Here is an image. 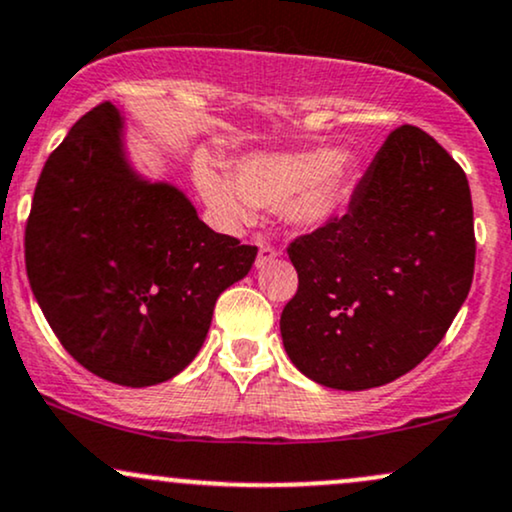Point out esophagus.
Wrapping results in <instances>:
<instances>
[{
    "instance_id": "esophagus-1",
    "label": "esophagus",
    "mask_w": 512,
    "mask_h": 512,
    "mask_svg": "<svg viewBox=\"0 0 512 512\" xmlns=\"http://www.w3.org/2000/svg\"><path fill=\"white\" fill-rule=\"evenodd\" d=\"M276 257H279V252H276L272 245H260V255H257V269H262V267H267L269 262H274Z\"/></svg>"
}]
</instances>
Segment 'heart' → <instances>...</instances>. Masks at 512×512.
Wrapping results in <instances>:
<instances>
[{"label": "heart", "mask_w": 512, "mask_h": 512, "mask_svg": "<svg viewBox=\"0 0 512 512\" xmlns=\"http://www.w3.org/2000/svg\"><path fill=\"white\" fill-rule=\"evenodd\" d=\"M355 166L331 147L305 152H252L238 159L233 176L209 159L195 166L202 197L226 229L255 219V207H281L283 219L300 231H315L336 217L348 200Z\"/></svg>", "instance_id": "obj_1"}]
</instances>
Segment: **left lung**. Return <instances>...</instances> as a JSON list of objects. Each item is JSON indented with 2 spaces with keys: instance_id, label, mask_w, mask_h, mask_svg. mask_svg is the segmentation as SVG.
<instances>
[{
  "instance_id": "left-lung-1",
  "label": "left lung",
  "mask_w": 512,
  "mask_h": 512,
  "mask_svg": "<svg viewBox=\"0 0 512 512\" xmlns=\"http://www.w3.org/2000/svg\"><path fill=\"white\" fill-rule=\"evenodd\" d=\"M298 293L281 312L288 357L338 391L384 386L446 336L474 274L465 171L417 126L393 131L348 214L288 245Z\"/></svg>"
}]
</instances>
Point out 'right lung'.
Masks as SVG:
<instances>
[{
  "label": "right lung",
  "instance_id": "right-lung-1",
  "mask_svg": "<svg viewBox=\"0 0 512 512\" xmlns=\"http://www.w3.org/2000/svg\"><path fill=\"white\" fill-rule=\"evenodd\" d=\"M126 119L104 102L49 155L26 226L28 281L71 357L143 389L176 377L205 343L217 298L257 248L214 233L174 183L126 152Z\"/></svg>",
  "mask_w": 512,
  "mask_h": 512
}]
</instances>
